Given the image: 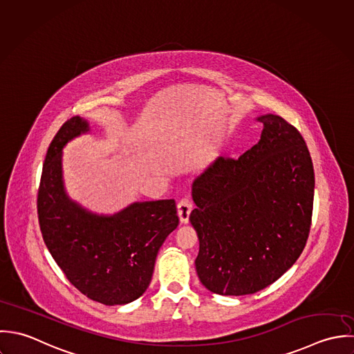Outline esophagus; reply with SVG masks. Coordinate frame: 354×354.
Returning a JSON list of instances; mask_svg holds the SVG:
<instances>
[{"label": "esophagus", "instance_id": "1", "mask_svg": "<svg viewBox=\"0 0 354 354\" xmlns=\"http://www.w3.org/2000/svg\"><path fill=\"white\" fill-rule=\"evenodd\" d=\"M192 211H193V204L187 198L182 200L178 204V216H179V220H180L182 224H187L189 223V217H190Z\"/></svg>", "mask_w": 354, "mask_h": 354}]
</instances>
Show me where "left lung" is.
Listing matches in <instances>:
<instances>
[{
  "mask_svg": "<svg viewBox=\"0 0 354 354\" xmlns=\"http://www.w3.org/2000/svg\"><path fill=\"white\" fill-rule=\"evenodd\" d=\"M260 141L238 160L217 157L193 182L196 270L214 294L246 295L278 281L302 253L315 174L295 127L263 115Z\"/></svg>",
  "mask_w": 354,
  "mask_h": 354,
  "instance_id": "8db88e82",
  "label": "left lung"
}]
</instances>
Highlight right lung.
<instances>
[{
    "mask_svg": "<svg viewBox=\"0 0 354 354\" xmlns=\"http://www.w3.org/2000/svg\"><path fill=\"white\" fill-rule=\"evenodd\" d=\"M90 123L73 116L50 143L38 192L44 241L67 279L104 305H126L149 287L157 253L178 227L174 200L133 203L113 214L88 211L66 192L63 149L87 134Z\"/></svg>",
    "mask_w": 354,
    "mask_h": 354,
    "instance_id": "1",
    "label": "right lung"
}]
</instances>
